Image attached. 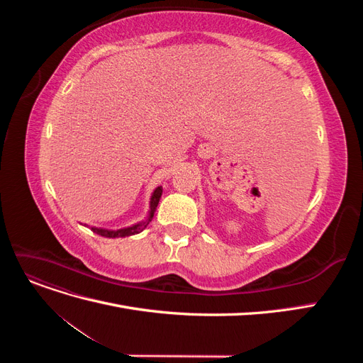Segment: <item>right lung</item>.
<instances>
[{
    "instance_id": "right-lung-1",
    "label": "right lung",
    "mask_w": 363,
    "mask_h": 363,
    "mask_svg": "<svg viewBox=\"0 0 363 363\" xmlns=\"http://www.w3.org/2000/svg\"><path fill=\"white\" fill-rule=\"evenodd\" d=\"M162 196V186H159V188L152 192V196H151V201H150V216L148 219H145V221H142L136 225H131V227H127V228H121V230H116V232H111V230H103V228H92L95 233L101 235L104 238H125V236H131V235H136V233H140L142 230H144L150 221L152 219V216H155V212L157 208V204H159V200Z\"/></svg>"
}]
</instances>
